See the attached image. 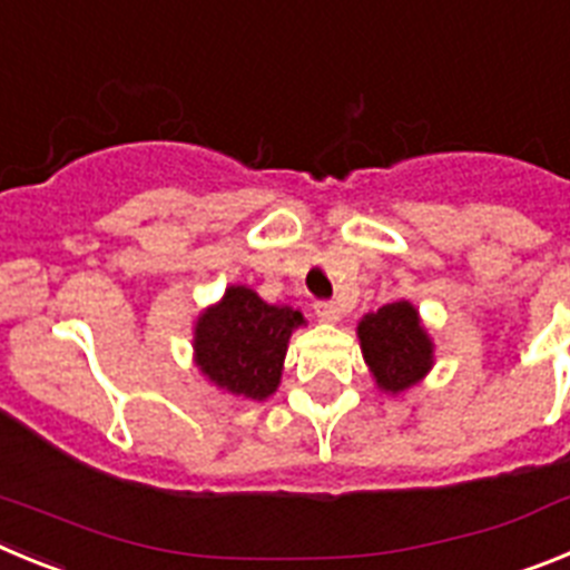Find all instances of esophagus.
<instances>
[{
	"label": "esophagus",
	"instance_id": "1",
	"mask_svg": "<svg viewBox=\"0 0 570 570\" xmlns=\"http://www.w3.org/2000/svg\"><path fill=\"white\" fill-rule=\"evenodd\" d=\"M316 316L325 322H336L340 320V308H336L334 302H316Z\"/></svg>",
	"mask_w": 570,
	"mask_h": 570
}]
</instances>
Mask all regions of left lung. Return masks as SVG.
<instances>
[{
    "label": "left lung",
    "instance_id": "obj_1",
    "mask_svg": "<svg viewBox=\"0 0 570 570\" xmlns=\"http://www.w3.org/2000/svg\"><path fill=\"white\" fill-rule=\"evenodd\" d=\"M356 334L376 385L387 394L416 385L434 365V342L411 302H391L376 314H365Z\"/></svg>",
    "mask_w": 570,
    "mask_h": 570
}]
</instances>
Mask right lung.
I'll return each mask as SVG.
<instances>
[{
	"mask_svg": "<svg viewBox=\"0 0 570 570\" xmlns=\"http://www.w3.org/2000/svg\"><path fill=\"white\" fill-rule=\"evenodd\" d=\"M302 322L305 316L291 305H268L256 291L230 285L196 320V365L228 394L268 400L279 385L291 334Z\"/></svg>",
	"mask_w": 570,
	"mask_h": 570,
	"instance_id": "obj_1",
	"label": "right lung"
}]
</instances>
